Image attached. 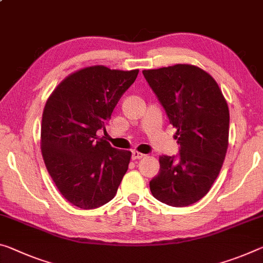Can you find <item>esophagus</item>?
<instances>
[{"mask_svg": "<svg viewBox=\"0 0 263 263\" xmlns=\"http://www.w3.org/2000/svg\"><path fill=\"white\" fill-rule=\"evenodd\" d=\"M145 154L144 153H140L138 151H133L132 152V159L133 160H137V159H141V158H144Z\"/></svg>", "mask_w": 263, "mask_h": 263, "instance_id": "34e87169", "label": "esophagus"}]
</instances>
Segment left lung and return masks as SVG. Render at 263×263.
I'll use <instances>...</instances> for the list:
<instances>
[{"mask_svg":"<svg viewBox=\"0 0 263 263\" xmlns=\"http://www.w3.org/2000/svg\"><path fill=\"white\" fill-rule=\"evenodd\" d=\"M144 77L177 128L179 158L160 156L152 195L173 207L205 197L218 178L228 148L229 110L215 79L192 64L144 70Z\"/></svg>","mask_w":263,"mask_h":263,"instance_id":"left-lung-1","label":"left lung"}]
</instances>
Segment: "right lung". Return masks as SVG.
<instances>
[{
  "label": "right lung",
  "mask_w": 263,
  "mask_h": 263,
  "mask_svg": "<svg viewBox=\"0 0 263 263\" xmlns=\"http://www.w3.org/2000/svg\"><path fill=\"white\" fill-rule=\"evenodd\" d=\"M139 70L83 68L65 77L45 103L41 151L61 194L83 210L114 199L131 160V152L99 138L115 106Z\"/></svg>",
  "instance_id": "obj_1"
}]
</instances>
